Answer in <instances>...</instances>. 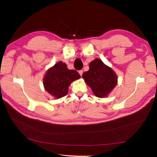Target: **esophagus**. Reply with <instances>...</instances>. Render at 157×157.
<instances>
[{
	"label": "esophagus",
	"instance_id": "1",
	"mask_svg": "<svg viewBox=\"0 0 157 157\" xmlns=\"http://www.w3.org/2000/svg\"><path fill=\"white\" fill-rule=\"evenodd\" d=\"M79 74H80V76H82V74H83V71H82V70H80V71H79Z\"/></svg>",
	"mask_w": 157,
	"mask_h": 157
}]
</instances>
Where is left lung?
I'll use <instances>...</instances> for the list:
<instances>
[{
	"label": "left lung",
	"mask_w": 157,
	"mask_h": 157,
	"mask_svg": "<svg viewBox=\"0 0 157 157\" xmlns=\"http://www.w3.org/2000/svg\"><path fill=\"white\" fill-rule=\"evenodd\" d=\"M82 78L95 96L100 98L106 97L117 83L114 71L98 58L90 63L89 70L83 74Z\"/></svg>",
	"instance_id": "left-lung-1"
}]
</instances>
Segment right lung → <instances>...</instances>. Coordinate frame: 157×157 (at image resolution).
Listing matches in <instances>:
<instances>
[{
    "label": "right lung",
    "instance_id": "1",
    "mask_svg": "<svg viewBox=\"0 0 157 157\" xmlns=\"http://www.w3.org/2000/svg\"><path fill=\"white\" fill-rule=\"evenodd\" d=\"M80 78L76 70H69L65 63L59 62L46 72L43 83L49 94L59 99L68 94L69 86L72 81Z\"/></svg>",
    "mask_w": 157,
    "mask_h": 157
}]
</instances>
